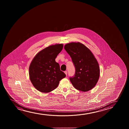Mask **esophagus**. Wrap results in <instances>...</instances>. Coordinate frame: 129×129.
Masks as SVG:
<instances>
[{
	"instance_id": "obj_1",
	"label": "esophagus",
	"mask_w": 129,
	"mask_h": 129,
	"mask_svg": "<svg viewBox=\"0 0 129 129\" xmlns=\"http://www.w3.org/2000/svg\"><path fill=\"white\" fill-rule=\"evenodd\" d=\"M64 73H65V74L66 75H67V71H64Z\"/></svg>"
}]
</instances>
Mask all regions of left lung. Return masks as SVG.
<instances>
[{"label":"left lung","mask_w":129,"mask_h":129,"mask_svg":"<svg viewBox=\"0 0 129 129\" xmlns=\"http://www.w3.org/2000/svg\"><path fill=\"white\" fill-rule=\"evenodd\" d=\"M64 49L72 60L75 68L74 76L70 77L77 90L87 92L95 87L100 77L99 64L90 50L80 43L66 44Z\"/></svg>","instance_id":"8db88e82"}]
</instances>
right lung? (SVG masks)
<instances>
[{"mask_svg": "<svg viewBox=\"0 0 129 129\" xmlns=\"http://www.w3.org/2000/svg\"><path fill=\"white\" fill-rule=\"evenodd\" d=\"M63 44L51 45L40 51L29 68L31 82L37 90L47 93L54 90L66 74L61 71L55 59L63 48Z\"/></svg>", "mask_w": 129, "mask_h": 129, "instance_id": "right-lung-1", "label": "right lung"}]
</instances>
